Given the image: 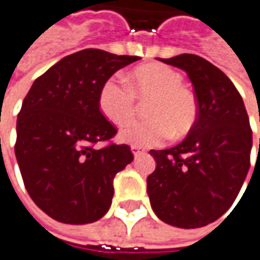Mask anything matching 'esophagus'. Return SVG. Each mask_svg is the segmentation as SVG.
I'll use <instances>...</instances> for the list:
<instances>
[{"mask_svg": "<svg viewBox=\"0 0 260 260\" xmlns=\"http://www.w3.org/2000/svg\"><path fill=\"white\" fill-rule=\"evenodd\" d=\"M132 152H133L135 158H137V156H140V155L143 153V150L140 149V148H137V146H132Z\"/></svg>", "mask_w": 260, "mask_h": 260, "instance_id": "esophagus-1", "label": "esophagus"}]
</instances>
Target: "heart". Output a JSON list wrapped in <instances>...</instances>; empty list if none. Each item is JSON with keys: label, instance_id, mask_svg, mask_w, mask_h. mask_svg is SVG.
<instances>
[{"label": "heart", "instance_id": "1", "mask_svg": "<svg viewBox=\"0 0 260 260\" xmlns=\"http://www.w3.org/2000/svg\"><path fill=\"white\" fill-rule=\"evenodd\" d=\"M136 96L152 98L148 120H135L120 130V140L137 148L164 143L171 135L184 136L198 117V101L183 86V76L164 64H143L128 74V85L108 79L99 90V110L115 125L128 121L136 110Z\"/></svg>", "mask_w": 260, "mask_h": 260}]
</instances>
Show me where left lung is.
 I'll return each instance as SVG.
<instances>
[{"label":"left lung","mask_w":260,"mask_h":260,"mask_svg":"<svg viewBox=\"0 0 260 260\" xmlns=\"http://www.w3.org/2000/svg\"><path fill=\"white\" fill-rule=\"evenodd\" d=\"M159 61L186 72L198 118L181 143L150 150L156 162L148 177L150 206L170 225L205 227L230 209L249 173V117L236 86L209 61L193 54Z\"/></svg>","instance_id":"obj_1"}]
</instances>
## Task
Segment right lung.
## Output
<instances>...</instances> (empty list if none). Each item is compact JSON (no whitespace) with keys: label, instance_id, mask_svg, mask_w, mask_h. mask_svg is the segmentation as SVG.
Here are the masks:
<instances>
[{"label":"right lung","instance_id":"right-lung-1","mask_svg":"<svg viewBox=\"0 0 260 260\" xmlns=\"http://www.w3.org/2000/svg\"><path fill=\"white\" fill-rule=\"evenodd\" d=\"M139 57L83 49L33 82L17 115L16 158L32 201L64 224L95 222L108 212L114 177L133 161L127 145L102 149L115 127L99 110V90Z\"/></svg>","mask_w":260,"mask_h":260}]
</instances>
